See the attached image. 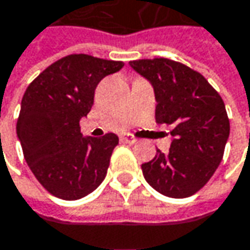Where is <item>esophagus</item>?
Instances as JSON below:
<instances>
[{
	"label": "esophagus",
	"mask_w": 250,
	"mask_h": 250,
	"mask_svg": "<svg viewBox=\"0 0 250 250\" xmlns=\"http://www.w3.org/2000/svg\"><path fill=\"white\" fill-rule=\"evenodd\" d=\"M120 140H122L123 143H127V145H134V143L137 142V139H136L134 136L128 134V133H125V134H122V136H120Z\"/></svg>",
	"instance_id": "obj_1"
}]
</instances>
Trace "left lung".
Returning <instances> with one entry per match:
<instances>
[{"instance_id":"obj_1","label":"left lung","mask_w":250,"mask_h":250,"mask_svg":"<svg viewBox=\"0 0 250 250\" xmlns=\"http://www.w3.org/2000/svg\"><path fill=\"white\" fill-rule=\"evenodd\" d=\"M130 65L151 83L156 123L171 125L169 153L159 148L142 165L143 176L159 193L183 199L199 192L223 159L230 125L220 94L200 73L169 58H143Z\"/></svg>"}]
</instances>
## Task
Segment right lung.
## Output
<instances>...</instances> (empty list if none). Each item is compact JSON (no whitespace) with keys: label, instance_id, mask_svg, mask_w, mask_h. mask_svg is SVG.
<instances>
[{"label":"right lung","instance_id":"add662e5","mask_svg":"<svg viewBox=\"0 0 250 250\" xmlns=\"http://www.w3.org/2000/svg\"><path fill=\"white\" fill-rule=\"evenodd\" d=\"M123 65L70 54L48 65L22 96L17 134L24 159L41 186L58 199H81L107 174L119 137L114 133L83 137L80 120L93 107L97 84Z\"/></svg>","mask_w":250,"mask_h":250}]
</instances>
